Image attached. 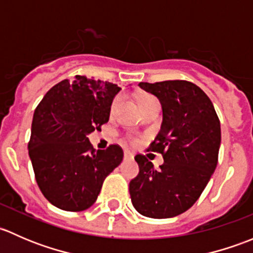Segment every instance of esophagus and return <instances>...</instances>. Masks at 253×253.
<instances>
[{
    "instance_id": "esophagus-1",
    "label": "esophagus",
    "mask_w": 253,
    "mask_h": 253,
    "mask_svg": "<svg viewBox=\"0 0 253 253\" xmlns=\"http://www.w3.org/2000/svg\"><path fill=\"white\" fill-rule=\"evenodd\" d=\"M124 157H125V159L126 160H131V159H133V154H132L131 152H125V154H124Z\"/></svg>"
}]
</instances>
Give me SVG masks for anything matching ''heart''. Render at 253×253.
Here are the masks:
<instances>
[{
    "instance_id": "obj_1",
    "label": "heart",
    "mask_w": 253,
    "mask_h": 253,
    "mask_svg": "<svg viewBox=\"0 0 253 253\" xmlns=\"http://www.w3.org/2000/svg\"><path fill=\"white\" fill-rule=\"evenodd\" d=\"M148 96H149V95H144V96H142V98H141V101H142V100H144V99H145V98H148ZM119 101H120V98H119V96H116V98H115L114 100H112V103H111V105H110V112H114V111H115V109H116V106H117V104H119ZM131 141H132V143H136V139L132 138Z\"/></svg>"
}]
</instances>
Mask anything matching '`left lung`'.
I'll return each mask as SVG.
<instances>
[{
    "label": "left lung",
    "mask_w": 253,
    "mask_h": 253,
    "mask_svg": "<svg viewBox=\"0 0 253 253\" xmlns=\"http://www.w3.org/2000/svg\"><path fill=\"white\" fill-rule=\"evenodd\" d=\"M139 86L162 103V129L148 150L160 153L164 164L155 170L145 155L134 157L139 174L129 182L132 205L148 218H172L195 205L215 170L220 121L211 99L192 82Z\"/></svg>",
    "instance_id": "1"
}]
</instances>
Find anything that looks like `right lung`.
<instances>
[{"label":"right lung","instance_id":"1","mask_svg":"<svg viewBox=\"0 0 253 253\" xmlns=\"http://www.w3.org/2000/svg\"><path fill=\"white\" fill-rule=\"evenodd\" d=\"M116 84L76 76L45 94L34 111L28 152L45 198L67 211L93 206L104 180L124 159L120 145L95 150L86 134L108 124Z\"/></svg>","mask_w":253,"mask_h":253}]
</instances>
